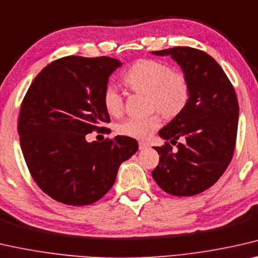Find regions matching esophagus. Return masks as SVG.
<instances>
[{
    "label": "esophagus",
    "mask_w": 258,
    "mask_h": 258,
    "mask_svg": "<svg viewBox=\"0 0 258 258\" xmlns=\"http://www.w3.org/2000/svg\"><path fill=\"white\" fill-rule=\"evenodd\" d=\"M149 147V144H147V142H144V141H140L139 142V148L140 149H146Z\"/></svg>",
    "instance_id": "esophagus-1"
}]
</instances>
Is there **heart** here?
<instances>
[{
  "instance_id": "b5f03b06",
  "label": "heart",
  "mask_w": 258,
  "mask_h": 258,
  "mask_svg": "<svg viewBox=\"0 0 258 258\" xmlns=\"http://www.w3.org/2000/svg\"><path fill=\"white\" fill-rule=\"evenodd\" d=\"M122 82L134 92L147 94L152 110H159L167 117L182 112L190 98V84L185 74L172 71L160 60L141 59L134 62L122 75ZM103 105L110 116L118 117L124 111V98L113 86L103 91ZM162 124L159 113L147 118H128L118 125L117 132L134 139L145 140Z\"/></svg>"
}]
</instances>
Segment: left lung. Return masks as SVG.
Instances as JSON below:
<instances>
[{
	"mask_svg": "<svg viewBox=\"0 0 258 258\" xmlns=\"http://www.w3.org/2000/svg\"><path fill=\"white\" fill-rule=\"evenodd\" d=\"M170 55L190 84L182 112L159 131L166 142L155 147L159 166L152 175L161 189L178 197L201 194L221 177L232 161L239 122V103L227 75L212 56L192 47L152 52Z\"/></svg>",
	"mask_w": 258,
	"mask_h": 258,
	"instance_id": "obj_1",
	"label": "left lung"
}]
</instances>
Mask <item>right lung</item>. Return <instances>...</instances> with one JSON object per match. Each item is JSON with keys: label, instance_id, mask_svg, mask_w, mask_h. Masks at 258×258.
Here are the masks:
<instances>
[{"label": "right lung", "instance_id": "add662e5", "mask_svg": "<svg viewBox=\"0 0 258 258\" xmlns=\"http://www.w3.org/2000/svg\"><path fill=\"white\" fill-rule=\"evenodd\" d=\"M121 62L109 56H64L47 64L21 105L18 134L26 166L38 186L56 202L90 205L111 187L118 168L138 151L132 138L88 142L107 132L103 105L109 76Z\"/></svg>", "mask_w": 258, "mask_h": 258}]
</instances>
